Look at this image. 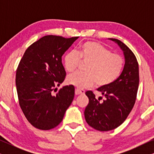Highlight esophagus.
Wrapping results in <instances>:
<instances>
[{
	"instance_id": "esophagus-1",
	"label": "esophagus",
	"mask_w": 154,
	"mask_h": 154,
	"mask_svg": "<svg viewBox=\"0 0 154 154\" xmlns=\"http://www.w3.org/2000/svg\"><path fill=\"white\" fill-rule=\"evenodd\" d=\"M75 94H85V90H82V89H79V88H76L75 90Z\"/></svg>"
}]
</instances>
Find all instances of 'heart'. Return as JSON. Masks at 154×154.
Returning <instances> with one entry per match:
<instances>
[{
  "mask_svg": "<svg viewBox=\"0 0 154 154\" xmlns=\"http://www.w3.org/2000/svg\"><path fill=\"white\" fill-rule=\"evenodd\" d=\"M81 63L87 64L85 71L69 75L66 83L79 88L91 87L96 83L97 87H105L112 83L123 70L124 59L112 53L101 43L87 41L80 46L77 52H67L64 57V66L71 73L77 69Z\"/></svg>",
  "mask_w": 154,
  "mask_h": 154,
  "instance_id": "heart-1",
  "label": "heart"
}]
</instances>
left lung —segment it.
<instances>
[{
    "label": "left lung",
    "mask_w": 154,
    "mask_h": 154,
    "mask_svg": "<svg viewBox=\"0 0 154 154\" xmlns=\"http://www.w3.org/2000/svg\"><path fill=\"white\" fill-rule=\"evenodd\" d=\"M115 41L123 50L125 66L121 75L110 85L100 87L97 90L105 97L100 102L92 91L85 94L89 103L84 111L87 123L99 131H109L121 125L127 119L135 103L139 87V66L132 50L123 42L116 38Z\"/></svg>",
    "instance_id": "1"
}]
</instances>
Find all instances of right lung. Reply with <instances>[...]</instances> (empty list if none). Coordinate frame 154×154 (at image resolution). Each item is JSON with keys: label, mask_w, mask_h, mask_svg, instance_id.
Listing matches in <instances>:
<instances>
[{"label": "right lung", "mask_w": 154, "mask_h": 154, "mask_svg": "<svg viewBox=\"0 0 154 154\" xmlns=\"http://www.w3.org/2000/svg\"><path fill=\"white\" fill-rule=\"evenodd\" d=\"M79 37L60 35L42 37L29 46L16 71L19 104L33 127L51 130L62 121L74 97L75 88L66 85L55 94L56 86L63 83L66 71L62 57Z\"/></svg>", "instance_id": "obj_1"}]
</instances>
